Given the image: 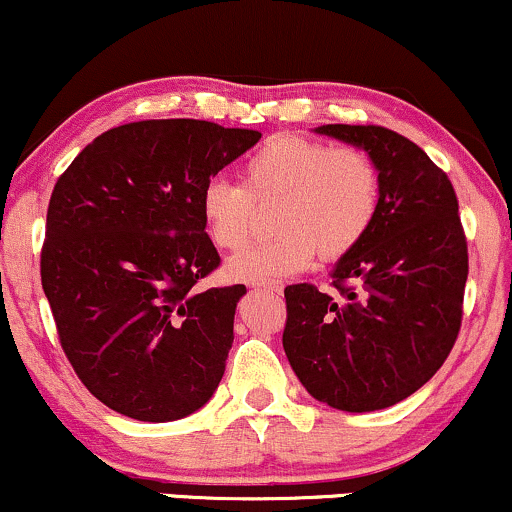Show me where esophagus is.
<instances>
[{
    "instance_id": "34e87169",
    "label": "esophagus",
    "mask_w": 512,
    "mask_h": 512,
    "mask_svg": "<svg viewBox=\"0 0 512 512\" xmlns=\"http://www.w3.org/2000/svg\"><path fill=\"white\" fill-rule=\"evenodd\" d=\"M256 287H261V290H268V292H283V285L275 283V280H263V283H256Z\"/></svg>"
}]
</instances>
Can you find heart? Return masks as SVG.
I'll list each match as a JSON object with an SVG mask.
<instances>
[{
	"label": "heart",
	"mask_w": 512,
	"mask_h": 512,
	"mask_svg": "<svg viewBox=\"0 0 512 512\" xmlns=\"http://www.w3.org/2000/svg\"><path fill=\"white\" fill-rule=\"evenodd\" d=\"M382 200L370 154L302 135H273L241 164L239 183L212 179L200 191V217L212 244L237 254L256 232L258 210L275 205L278 237L232 258L227 275L263 283L307 271L314 258L338 261L367 237Z\"/></svg>",
	"instance_id": "heart-1"
}]
</instances>
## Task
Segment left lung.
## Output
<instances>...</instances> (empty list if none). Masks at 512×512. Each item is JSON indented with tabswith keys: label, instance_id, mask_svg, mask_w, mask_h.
Listing matches in <instances>:
<instances>
[{
	"label": "left lung",
	"instance_id": "1",
	"mask_svg": "<svg viewBox=\"0 0 512 512\" xmlns=\"http://www.w3.org/2000/svg\"><path fill=\"white\" fill-rule=\"evenodd\" d=\"M365 149L382 176L367 237L331 271L336 295L285 287L283 348L314 399L387 409L445 363L462 326L469 256L455 188L421 147L382 125H321Z\"/></svg>",
	"mask_w": 512,
	"mask_h": 512
}]
</instances>
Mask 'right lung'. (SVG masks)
Wrapping results in <instances>:
<instances>
[{"label": "right lung", "mask_w": 512, "mask_h": 512, "mask_svg": "<svg viewBox=\"0 0 512 512\" xmlns=\"http://www.w3.org/2000/svg\"><path fill=\"white\" fill-rule=\"evenodd\" d=\"M258 140L208 120H140L103 132L57 179L40 280L67 360L108 409L179 421L220 384L246 287H195L220 266L198 200Z\"/></svg>", "instance_id": "obj_1"}]
</instances>
